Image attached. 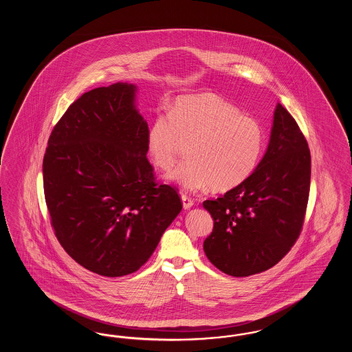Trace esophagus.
Segmentation results:
<instances>
[{
    "label": "esophagus",
    "instance_id": "1",
    "mask_svg": "<svg viewBox=\"0 0 352 352\" xmlns=\"http://www.w3.org/2000/svg\"><path fill=\"white\" fill-rule=\"evenodd\" d=\"M181 198H182V203H184V210H188V208H191V207L194 206V201H192V199H191L188 195L182 194V195H181Z\"/></svg>",
    "mask_w": 352,
    "mask_h": 352
}]
</instances>
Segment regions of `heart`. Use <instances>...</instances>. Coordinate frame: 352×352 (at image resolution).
<instances>
[{"instance_id": "obj_1", "label": "heart", "mask_w": 352, "mask_h": 352, "mask_svg": "<svg viewBox=\"0 0 352 352\" xmlns=\"http://www.w3.org/2000/svg\"><path fill=\"white\" fill-rule=\"evenodd\" d=\"M187 144L188 158L170 174L186 190L208 186L227 191L243 184L256 170L265 134L256 118L211 94L184 96L170 112H158L148 131V151L161 170L174 166Z\"/></svg>"}]
</instances>
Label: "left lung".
I'll return each instance as SVG.
<instances>
[{
	"label": "left lung",
	"instance_id": "1",
	"mask_svg": "<svg viewBox=\"0 0 352 352\" xmlns=\"http://www.w3.org/2000/svg\"><path fill=\"white\" fill-rule=\"evenodd\" d=\"M310 175L307 141L278 102L268 149L251 177L221 198L203 201L214 219L203 243L207 258L234 277L274 267L301 234Z\"/></svg>",
	"mask_w": 352,
	"mask_h": 352
}]
</instances>
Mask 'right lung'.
Segmentation results:
<instances>
[{"label":"right lung","instance_id":"right-lung-1","mask_svg":"<svg viewBox=\"0 0 352 352\" xmlns=\"http://www.w3.org/2000/svg\"><path fill=\"white\" fill-rule=\"evenodd\" d=\"M135 85L85 92L56 122L43 158L45 199L65 251L105 277L141 268L182 210L178 191L157 184L148 122Z\"/></svg>","mask_w":352,"mask_h":352}]
</instances>
